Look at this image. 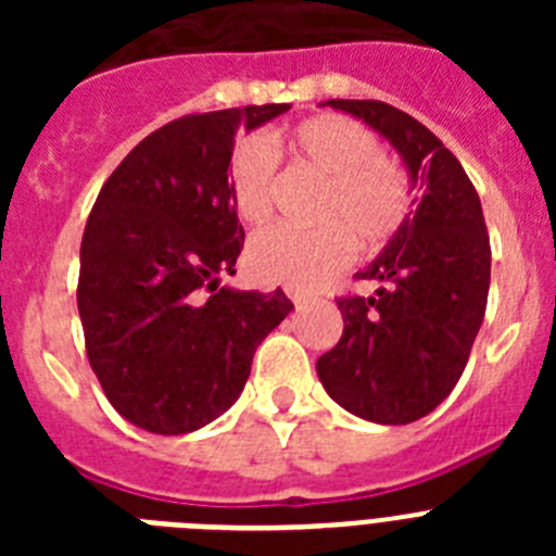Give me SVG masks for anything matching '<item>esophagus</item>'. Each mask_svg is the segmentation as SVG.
Listing matches in <instances>:
<instances>
[{
    "mask_svg": "<svg viewBox=\"0 0 556 556\" xmlns=\"http://www.w3.org/2000/svg\"><path fill=\"white\" fill-rule=\"evenodd\" d=\"M289 301H292L298 308H303L308 303V298L303 292H289Z\"/></svg>",
    "mask_w": 556,
    "mask_h": 556,
    "instance_id": "1",
    "label": "esophagus"
}]
</instances>
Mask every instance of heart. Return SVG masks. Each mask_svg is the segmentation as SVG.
Wrapping results in <instances>:
<instances>
[{"mask_svg":"<svg viewBox=\"0 0 556 556\" xmlns=\"http://www.w3.org/2000/svg\"><path fill=\"white\" fill-rule=\"evenodd\" d=\"M298 164L328 180L317 219L323 228H264L250 239L248 267L264 283L314 289L351 264L353 244L378 250L404 228L412 211L406 172L381 155L370 127L342 113L303 119L283 136ZM230 194L239 219L258 225L275 200V159L262 141H244L230 161Z\"/></svg>","mask_w":556,"mask_h":556,"instance_id":"obj_1","label":"heart"}]
</instances>
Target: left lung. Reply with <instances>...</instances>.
<instances>
[{
  "label": "left lung",
  "instance_id": "obj_1",
  "mask_svg": "<svg viewBox=\"0 0 556 556\" xmlns=\"http://www.w3.org/2000/svg\"><path fill=\"white\" fill-rule=\"evenodd\" d=\"M326 105L381 132L409 166L420 200L384 253L356 275L376 281V294L337 301L345 328L317 358V376L351 415L404 426L443 404L468 365L488 308V225L473 184L429 127L378 100Z\"/></svg>",
  "mask_w": 556,
  "mask_h": 556
}]
</instances>
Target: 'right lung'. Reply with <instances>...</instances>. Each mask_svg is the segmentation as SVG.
<instances>
[{
    "label": "right lung",
    "mask_w": 556,
    "mask_h": 556,
    "mask_svg": "<svg viewBox=\"0 0 556 556\" xmlns=\"http://www.w3.org/2000/svg\"><path fill=\"white\" fill-rule=\"evenodd\" d=\"M289 105L191 113L150 132L113 169L80 244L86 353L108 401L152 434H186L242 395L255 348L292 312L281 289L219 287L244 228L228 166L236 130Z\"/></svg>",
    "instance_id": "1"
}]
</instances>
